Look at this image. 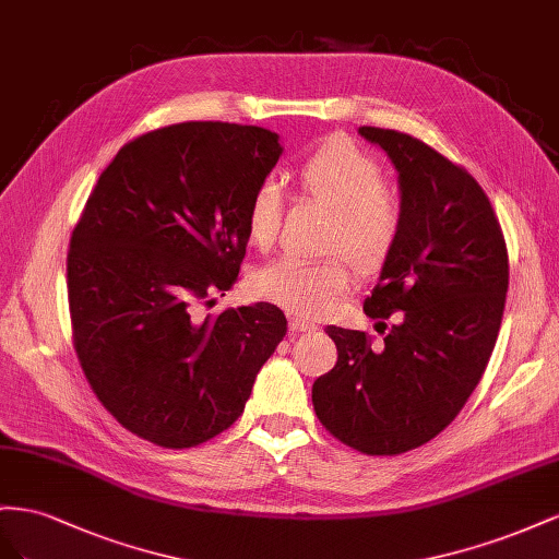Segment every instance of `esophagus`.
<instances>
[{
    "mask_svg": "<svg viewBox=\"0 0 559 559\" xmlns=\"http://www.w3.org/2000/svg\"><path fill=\"white\" fill-rule=\"evenodd\" d=\"M290 330L293 332H316L318 325L311 321H301V318H290Z\"/></svg>",
    "mask_w": 559,
    "mask_h": 559,
    "instance_id": "obj_1",
    "label": "esophagus"
}]
</instances>
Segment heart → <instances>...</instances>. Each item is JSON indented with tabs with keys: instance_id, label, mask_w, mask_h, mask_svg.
<instances>
[{
	"instance_id": "heart-1",
	"label": "heart",
	"mask_w": 559,
	"mask_h": 559,
	"mask_svg": "<svg viewBox=\"0 0 559 559\" xmlns=\"http://www.w3.org/2000/svg\"><path fill=\"white\" fill-rule=\"evenodd\" d=\"M301 191L332 211L325 260H301L283 254L262 266L252 278L260 297L276 301L295 316H321L350 283L343 255L358 269H377L393 252L403 229V203L386 185V173L372 154L348 138H330L299 168ZM283 187L276 175L254 187L246 227L252 246H274L283 225ZM344 251L343 255L338 252Z\"/></svg>"
}]
</instances>
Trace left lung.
<instances>
[{
    "label": "left lung",
    "instance_id": "left-lung-1",
    "mask_svg": "<svg viewBox=\"0 0 559 559\" xmlns=\"http://www.w3.org/2000/svg\"><path fill=\"white\" fill-rule=\"evenodd\" d=\"M358 133L391 156L401 182V238L362 305L384 342L328 325L337 365L313 381L311 401L330 436L393 456L448 428L483 379L503 318L508 248L464 166L407 133ZM393 312L399 323L386 331Z\"/></svg>",
    "mask_w": 559,
    "mask_h": 559
}]
</instances>
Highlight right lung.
<instances>
[{
	"label": "right lung",
	"mask_w": 559,
	"mask_h": 559,
	"mask_svg": "<svg viewBox=\"0 0 559 559\" xmlns=\"http://www.w3.org/2000/svg\"><path fill=\"white\" fill-rule=\"evenodd\" d=\"M281 152L260 126H162L126 142L79 215L68 250L79 365L111 417L158 448L227 430L288 332L266 301L197 316L236 283L250 197Z\"/></svg>",
	"instance_id": "1"
}]
</instances>
